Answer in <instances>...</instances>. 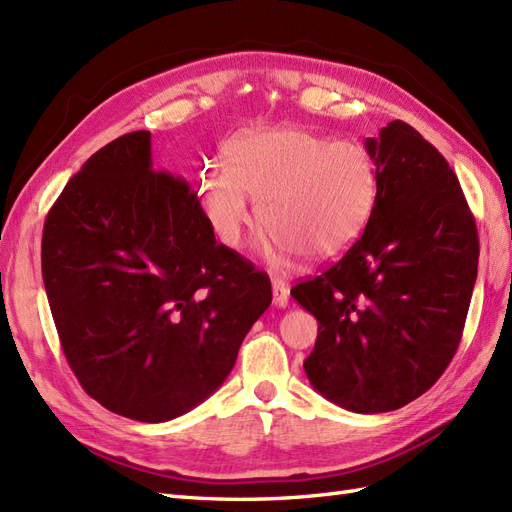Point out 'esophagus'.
I'll return each instance as SVG.
<instances>
[{
    "instance_id": "1",
    "label": "esophagus",
    "mask_w": 512,
    "mask_h": 512,
    "mask_svg": "<svg viewBox=\"0 0 512 512\" xmlns=\"http://www.w3.org/2000/svg\"><path fill=\"white\" fill-rule=\"evenodd\" d=\"M272 296H274V305L277 307H287L290 305V287H287L281 279L272 281Z\"/></svg>"
}]
</instances>
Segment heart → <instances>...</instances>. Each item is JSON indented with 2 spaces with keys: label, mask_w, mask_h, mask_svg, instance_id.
<instances>
[{
  "label": "heart",
  "mask_w": 512,
  "mask_h": 512,
  "mask_svg": "<svg viewBox=\"0 0 512 512\" xmlns=\"http://www.w3.org/2000/svg\"><path fill=\"white\" fill-rule=\"evenodd\" d=\"M227 162L199 175L203 214L216 238L238 248L251 225V199L266 225L261 251L279 261L329 259L355 242L376 201L378 175L361 144L305 129L246 131L227 144Z\"/></svg>",
  "instance_id": "1"
}]
</instances>
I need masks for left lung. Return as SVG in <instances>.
<instances>
[{"mask_svg":"<svg viewBox=\"0 0 512 512\" xmlns=\"http://www.w3.org/2000/svg\"><path fill=\"white\" fill-rule=\"evenodd\" d=\"M378 175L361 238L292 296L318 320L309 383L355 413L422 396L461 344L478 231L454 170L409 123L365 140Z\"/></svg>","mask_w":512,"mask_h":512,"instance_id":"obj_1","label":"left lung"}]
</instances>
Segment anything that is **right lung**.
I'll return each instance as SVG.
<instances>
[{"mask_svg": "<svg viewBox=\"0 0 512 512\" xmlns=\"http://www.w3.org/2000/svg\"><path fill=\"white\" fill-rule=\"evenodd\" d=\"M60 346L90 398L138 422L201 404L272 303L266 272L218 244L188 181L131 131L88 157L43 227Z\"/></svg>", "mask_w": 512, "mask_h": 512, "instance_id": "add662e5", "label": "right lung"}]
</instances>
